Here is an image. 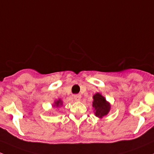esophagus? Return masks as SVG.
<instances>
[{"mask_svg": "<svg viewBox=\"0 0 154 154\" xmlns=\"http://www.w3.org/2000/svg\"><path fill=\"white\" fill-rule=\"evenodd\" d=\"M74 99L75 101H80V100H81V95L80 94H75L74 95Z\"/></svg>", "mask_w": 154, "mask_h": 154, "instance_id": "obj_1", "label": "esophagus"}]
</instances>
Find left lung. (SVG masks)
I'll return each instance as SVG.
<instances>
[{
	"instance_id": "1",
	"label": "left lung",
	"mask_w": 154,
	"mask_h": 154,
	"mask_svg": "<svg viewBox=\"0 0 154 154\" xmlns=\"http://www.w3.org/2000/svg\"><path fill=\"white\" fill-rule=\"evenodd\" d=\"M93 104L94 112L97 117L102 119L105 116L108 115L111 110V104L109 102L106 100L105 97L100 93H96L93 96Z\"/></svg>"
}]
</instances>
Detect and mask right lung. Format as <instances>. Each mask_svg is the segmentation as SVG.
Here are the masks:
<instances>
[{
  "instance_id": "right-lung-1",
  "label": "right lung",
  "mask_w": 154,
  "mask_h": 154,
  "mask_svg": "<svg viewBox=\"0 0 154 154\" xmlns=\"http://www.w3.org/2000/svg\"><path fill=\"white\" fill-rule=\"evenodd\" d=\"M63 106V102L61 99H58V100H54V103H53L52 106L53 108H60V107H62Z\"/></svg>"
}]
</instances>
